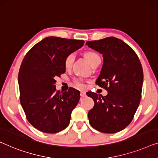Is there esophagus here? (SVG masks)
Listing matches in <instances>:
<instances>
[{"label":"esophagus","mask_w":158,"mask_h":158,"mask_svg":"<svg viewBox=\"0 0 158 158\" xmlns=\"http://www.w3.org/2000/svg\"><path fill=\"white\" fill-rule=\"evenodd\" d=\"M80 95H81V98L85 97V96H86L85 93V92H83V91H81V93H80Z\"/></svg>","instance_id":"obj_1"}]
</instances>
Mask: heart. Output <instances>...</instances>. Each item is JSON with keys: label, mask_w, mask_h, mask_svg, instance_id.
Instances as JSON below:
<instances>
[{"label": "heart", "mask_w": 158, "mask_h": 158, "mask_svg": "<svg viewBox=\"0 0 158 158\" xmlns=\"http://www.w3.org/2000/svg\"><path fill=\"white\" fill-rule=\"evenodd\" d=\"M85 57L87 60H88V62L91 64V65L93 64H94L95 62H97L98 60H100V58L97 52L93 51H88L85 52ZM75 59V54L73 52H71V53L68 54L67 56L65 57V60H64V65H65V68L66 69H69V68H71V66L73 63ZM73 84L75 87L78 88H84L85 87V83L84 81L82 79L80 78H76L73 81Z\"/></svg>", "instance_id": "heart-1"}]
</instances>
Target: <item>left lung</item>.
Masks as SVG:
<instances>
[{"mask_svg": "<svg viewBox=\"0 0 158 158\" xmlns=\"http://www.w3.org/2000/svg\"><path fill=\"white\" fill-rule=\"evenodd\" d=\"M102 54L103 64L96 84L107 91L106 96L88 92L94 100L88 112L91 126L104 133L125 129L133 119L141 99L143 68L131 47L115 37L86 42Z\"/></svg>", "mask_w": 158, "mask_h": 158, "instance_id": "obj_1", "label": "left lung"}]
</instances>
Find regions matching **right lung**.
<instances>
[{
    "label": "right lung",
    "mask_w": 158,
    "mask_h": 158,
    "mask_svg": "<svg viewBox=\"0 0 158 158\" xmlns=\"http://www.w3.org/2000/svg\"><path fill=\"white\" fill-rule=\"evenodd\" d=\"M84 43L54 36L45 38L22 61L18 73L20 104L28 122L41 132L56 133L69 125L80 92L73 88L62 93L56 90V77L65 72V57Z\"/></svg>",
    "instance_id": "right-lung-1"
}]
</instances>
